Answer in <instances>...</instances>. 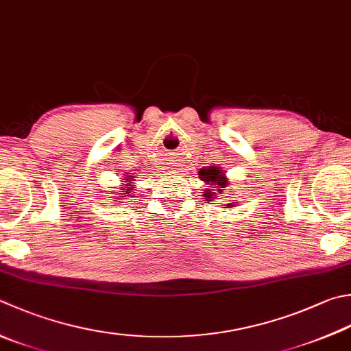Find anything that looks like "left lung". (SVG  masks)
I'll return each mask as SVG.
<instances>
[{
    "instance_id": "8db88e82",
    "label": "left lung",
    "mask_w": 351,
    "mask_h": 351,
    "mask_svg": "<svg viewBox=\"0 0 351 351\" xmlns=\"http://www.w3.org/2000/svg\"><path fill=\"white\" fill-rule=\"evenodd\" d=\"M198 177L202 178L203 182H206L209 184L208 189H204L203 197H204V202H213L218 197V194L223 193V188L228 186V178L224 176V173L221 171V168H217V167H209V168H203L200 169V173H198ZM226 198V197H223ZM237 202H228L224 206L226 208H234Z\"/></svg>"
}]
</instances>
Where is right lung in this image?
<instances>
[{
	"mask_svg": "<svg viewBox=\"0 0 351 351\" xmlns=\"http://www.w3.org/2000/svg\"><path fill=\"white\" fill-rule=\"evenodd\" d=\"M122 180L125 182V183H121V186H123V188H121V191H119L117 193V197H116V200L114 202H117V200H125V198H130V200H134V193H133V182H134V176H127L125 178H122Z\"/></svg>",
	"mask_w": 351,
	"mask_h": 351,
	"instance_id": "1",
	"label": "right lung"
}]
</instances>
